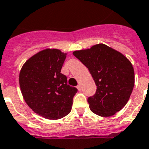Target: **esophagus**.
Returning <instances> with one entry per match:
<instances>
[{"instance_id": "esophagus-1", "label": "esophagus", "mask_w": 149, "mask_h": 149, "mask_svg": "<svg viewBox=\"0 0 149 149\" xmlns=\"http://www.w3.org/2000/svg\"><path fill=\"white\" fill-rule=\"evenodd\" d=\"M77 89H78V90L79 91H81V89H82V88H81V86H80V84H79L78 86H77Z\"/></svg>"}]
</instances>
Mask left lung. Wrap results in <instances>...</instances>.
<instances>
[{
	"instance_id": "1",
	"label": "left lung",
	"mask_w": 149,
	"mask_h": 149,
	"mask_svg": "<svg viewBox=\"0 0 149 149\" xmlns=\"http://www.w3.org/2000/svg\"><path fill=\"white\" fill-rule=\"evenodd\" d=\"M72 54L88 68L97 86L94 95L87 100L92 112L109 117L120 111L129 101L135 84L131 62L103 43Z\"/></svg>"
}]
</instances>
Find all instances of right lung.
<instances>
[{"label":"right lung","mask_w":149,"mask_h":149,"mask_svg":"<svg viewBox=\"0 0 149 149\" xmlns=\"http://www.w3.org/2000/svg\"><path fill=\"white\" fill-rule=\"evenodd\" d=\"M66 54L46 49L31 56L19 75L20 90L31 109L47 119H60L70 112L77 89L61 73Z\"/></svg>","instance_id":"obj_1"}]
</instances>
